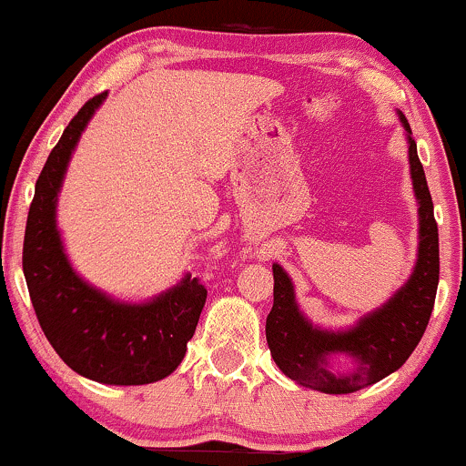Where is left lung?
Wrapping results in <instances>:
<instances>
[{"label": "left lung", "mask_w": 466, "mask_h": 466, "mask_svg": "<svg viewBox=\"0 0 466 466\" xmlns=\"http://www.w3.org/2000/svg\"><path fill=\"white\" fill-rule=\"evenodd\" d=\"M408 137L410 177L419 200V255L412 275L386 300L351 329L327 331L311 325L299 309L292 279L279 264L275 275V303L266 319V340L272 360L281 373L297 384L327 395H347L373 386L406 364L423 338L436 288H439V227L434 220V205L423 166L417 155V141L406 115L399 113ZM331 354H349L354 366L347 374L330 370Z\"/></svg>", "instance_id": "1"}]
</instances>
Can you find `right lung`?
<instances>
[{
    "label": "right lung",
    "instance_id": "1",
    "mask_svg": "<svg viewBox=\"0 0 466 466\" xmlns=\"http://www.w3.org/2000/svg\"><path fill=\"white\" fill-rule=\"evenodd\" d=\"M106 93L71 119L36 180L24 238V275L38 325L71 370L111 386L163 380L183 362L207 289L189 275L146 303L115 300L76 275L56 227V202L69 158Z\"/></svg>",
    "mask_w": 466,
    "mask_h": 466
}]
</instances>
